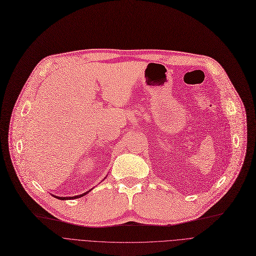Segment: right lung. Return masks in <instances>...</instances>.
Here are the masks:
<instances>
[{
	"mask_svg": "<svg viewBox=\"0 0 256 256\" xmlns=\"http://www.w3.org/2000/svg\"><path fill=\"white\" fill-rule=\"evenodd\" d=\"M87 193H88V192H86V193H84V194L78 195V196H74V197H58V196H55V197H56V198H58V199H61V200H66V199H76V198H80V197H83V196H85Z\"/></svg>",
	"mask_w": 256,
	"mask_h": 256,
	"instance_id": "1",
	"label": "right lung"
}]
</instances>
